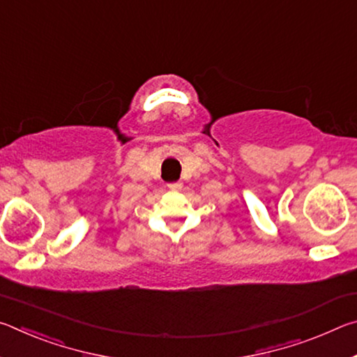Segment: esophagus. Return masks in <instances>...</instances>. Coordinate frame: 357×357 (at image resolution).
<instances>
[{"label":"esophagus","instance_id":"34e87169","mask_svg":"<svg viewBox=\"0 0 357 357\" xmlns=\"http://www.w3.org/2000/svg\"><path fill=\"white\" fill-rule=\"evenodd\" d=\"M168 187H170L172 190H181V189H183V183H181V181H176V183L168 184Z\"/></svg>","mask_w":357,"mask_h":357}]
</instances>
